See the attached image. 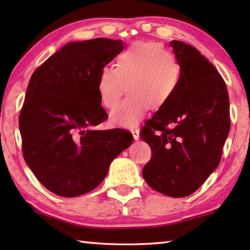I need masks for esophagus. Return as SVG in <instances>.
Here are the masks:
<instances>
[{
    "instance_id": "esophagus-1",
    "label": "esophagus",
    "mask_w": 250,
    "mask_h": 250,
    "mask_svg": "<svg viewBox=\"0 0 250 250\" xmlns=\"http://www.w3.org/2000/svg\"><path fill=\"white\" fill-rule=\"evenodd\" d=\"M130 131H131V133L133 134V139L135 141H139L140 140V130L134 128V129H131Z\"/></svg>"
}]
</instances>
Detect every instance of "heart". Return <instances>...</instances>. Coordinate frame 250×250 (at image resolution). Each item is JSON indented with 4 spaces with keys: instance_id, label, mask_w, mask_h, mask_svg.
Returning <instances> with one entry per match:
<instances>
[{
    "instance_id": "b5f03b06",
    "label": "heart",
    "mask_w": 250,
    "mask_h": 250,
    "mask_svg": "<svg viewBox=\"0 0 250 250\" xmlns=\"http://www.w3.org/2000/svg\"><path fill=\"white\" fill-rule=\"evenodd\" d=\"M180 83L176 59L153 42H136L117 58V67L104 65L100 71L98 92L102 104L111 108L125 93L128 97L111 110L109 120L117 126H134L148 107L166 105Z\"/></svg>"
}]
</instances>
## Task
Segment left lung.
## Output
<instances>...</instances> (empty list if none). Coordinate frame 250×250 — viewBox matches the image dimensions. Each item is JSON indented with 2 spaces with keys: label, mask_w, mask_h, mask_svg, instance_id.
I'll use <instances>...</instances> for the list:
<instances>
[{
  "label": "left lung",
  "mask_w": 250,
  "mask_h": 250,
  "mask_svg": "<svg viewBox=\"0 0 250 250\" xmlns=\"http://www.w3.org/2000/svg\"><path fill=\"white\" fill-rule=\"evenodd\" d=\"M169 46L180 66V83L141 131L151 148L143 177L158 192L184 198L219 166L230 132V104L224 79L198 49L180 41Z\"/></svg>",
  "instance_id": "obj_1"
}]
</instances>
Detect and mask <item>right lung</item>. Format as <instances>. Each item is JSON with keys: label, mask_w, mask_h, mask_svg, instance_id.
Wrapping results in <instances>:
<instances>
[{"label": "right lung", "mask_w": 250, "mask_h": 250, "mask_svg": "<svg viewBox=\"0 0 250 250\" xmlns=\"http://www.w3.org/2000/svg\"><path fill=\"white\" fill-rule=\"evenodd\" d=\"M121 40L71 42L32 74L19 117L24 161L45 188L74 198L103 182L133 135L94 130L107 119L98 92L100 71L124 50Z\"/></svg>", "instance_id": "obj_1"}]
</instances>
